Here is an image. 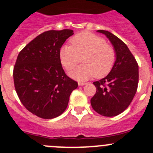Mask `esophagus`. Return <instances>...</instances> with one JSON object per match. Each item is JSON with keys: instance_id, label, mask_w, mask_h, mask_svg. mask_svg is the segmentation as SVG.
I'll use <instances>...</instances> for the list:
<instances>
[{"instance_id": "obj_1", "label": "esophagus", "mask_w": 153, "mask_h": 153, "mask_svg": "<svg viewBox=\"0 0 153 153\" xmlns=\"http://www.w3.org/2000/svg\"><path fill=\"white\" fill-rule=\"evenodd\" d=\"M78 85L79 86H83V85H86V83L85 82H79Z\"/></svg>"}]
</instances>
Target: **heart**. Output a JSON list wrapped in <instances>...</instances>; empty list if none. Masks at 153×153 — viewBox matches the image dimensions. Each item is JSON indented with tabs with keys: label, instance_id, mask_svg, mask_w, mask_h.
Returning <instances> with one entry per match:
<instances>
[{
	"label": "heart",
	"instance_id": "b5f03b06",
	"mask_svg": "<svg viewBox=\"0 0 153 153\" xmlns=\"http://www.w3.org/2000/svg\"><path fill=\"white\" fill-rule=\"evenodd\" d=\"M71 42L72 45H64L59 51L63 67L71 71L81 61V57L84 63L69 73L72 78L84 81L94 76L102 78L109 74L115 62L116 54L103 38L82 32L72 37Z\"/></svg>",
	"mask_w": 153,
	"mask_h": 153
}]
</instances>
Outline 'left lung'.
I'll list each match as a JSON object with an SVG mask.
<instances>
[{
	"instance_id": "1",
	"label": "left lung",
	"mask_w": 153,
	"mask_h": 153,
	"mask_svg": "<svg viewBox=\"0 0 153 153\" xmlns=\"http://www.w3.org/2000/svg\"><path fill=\"white\" fill-rule=\"evenodd\" d=\"M97 32L105 35L114 48L115 62L106 76L93 82L96 94L91 99L93 109L105 117L120 114L131 103L138 84V65L126 44L107 30Z\"/></svg>"
}]
</instances>
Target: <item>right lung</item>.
Here are the masks:
<instances>
[{"label": "right lung", "instance_id": "add662e5", "mask_svg": "<svg viewBox=\"0 0 153 153\" xmlns=\"http://www.w3.org/2000/svg\"><path fill=\"white\" fill-rule=\"evenodd\" d=\"M72 30L42 33L19 53L13 70L17 94L25 107L35 115L52 119L65 111L69 97L78 83L65 73L59 51Z\"/></svg>", "mask_w": 153, "mask_h": 153}]
</instances>
